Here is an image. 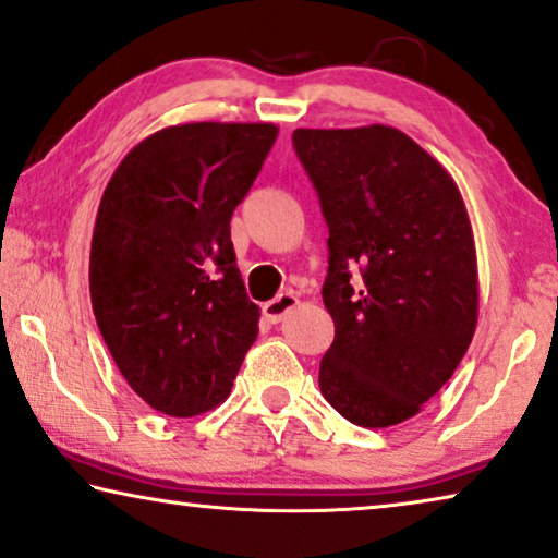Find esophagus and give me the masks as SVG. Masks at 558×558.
Here are the masks:
<instances>
[{"label":"esophagus","mask_w":558,"mask_h":558,"mask_svg":"<svg viewBox=\"0 0 558 558\" xmlns=\"http://www.w3.org/2000/svg\"><path fill=\"white\" fill-rule=\"evenodd\" d=\"M298 303H301V301H298L295 293H280L278 298H272V301H268V303L263 305L265 320H268V323H280L290 311H293Z\"/></svg>","instance_id":"1"}]
</instances>
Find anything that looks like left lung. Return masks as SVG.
<instances>
[{"mask_svg":"<svg viewBox=\"0 0 558 558\" xmlns=\"http://www.w3.org/2000/svg\"><path fill=\"white\" fill-rule=\"evenodd\" d=\"M328 226L323 282L336 338L320 393L363 428L409 421L469 351L476 245L451 174L401 130H295Z\"/></svg>","mask_w":558,"mask_h":558,"instance_id":"1","label":"left lung"}]
</instances>
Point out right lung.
<instances>
[{
  "label": "right lung",
  "mask_w": 558,
  "mask_h": 558,
  "mask_svg": "<svg viewBox=\"0 0 558 558\" xmlns=\"http://www.w3.org/2000/svg\"><path fill=\"white\" fill-rule=\"evenodd\" d=\"M278 137L268 122H190L132 147L107 182L89 253L97 328L130 388L174 418L230 396L257 338L230 240Z\"/></svg>",
  "instance_id": "1"
}]
</instances>
